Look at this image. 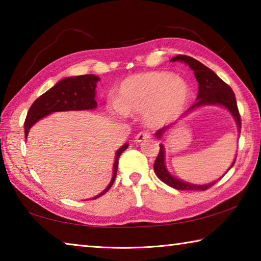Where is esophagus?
<instances>
[{
	"instance_id": "obj_1",
	"label": "esophagus",
	"mask_w": 261,
	"mask_h": 261,
	"mask_svg": "<svg viewBox=\"0 0 261 261\" xmlns=\"http://www.w3.org/2000/svg\"><path fill=\"white\" fill-rule=\"evenodd\" d=\"M148 138H151V134H149V132H147V131H141L136 136L135 139H136L137 143H141V141L146 140Z\"/></svg>"
}]
</instances>
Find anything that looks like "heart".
Instances as JSON below:
<instances>
[{"mask_svg":"<svg viewBox=\"0 0 261 261\" xmlns=\"http://www.w3.org/2000/svg\"><path fill=\"white\" fill-rule=\"evenodd\" d=\"M189 85L167 71L136 73L125 78L117 90V100L108 105L115 115L143 114L149 126L168 124L183 113L189 101Z\"/></svg>","mask_w":261,"mask_h":261,"instance_id":"heart-1","label":"heart"}]
</instances>
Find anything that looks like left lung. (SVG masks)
<instances>
[{"label": "left lung", "instance_id": "left-lung-1", "mask_svg": "<svg viewBox=\"0 0 261 261\" xmlns=\"http://www.w3.org/2000/svg\"><path fill=\"white\" fill-rule=\"evenodd\" d=\"M171 62H182L189 65V68L194 72V77H196L198 82V95H197V102L191 106L184 115H189L190 113L194 112L196 109H199L206 106H220L229 112L235 120L237 125L238 134L241 131V116L238 113L236 98L233 94L230 86H228L222 79L216 76L214 71H212L199 61L194 60L193 57H190L187 55H177L170 60ZM171 129V125H168L162 127V129L158 130L155 132V137L160 140H165V137L168 134V131ZM236 161V158L233 159L232 163L229 167L227 171L230 170V168L233 166ZM226 171V173H227ZM154 173L158 176V178L162 180L163 183L169 185L170 188H174L176 190H196V191H205L211 187L218 182L220 179L213 180V182L207 184H193L190 182H185V180L176 177L173 174L169 173L166 166V148L165 145L162 143L160 144V152L156 158L155 162H154ZM223 176V175H222Z\"/></svg>", "mask_w": 261, "mask_h": 261}]
</instances>
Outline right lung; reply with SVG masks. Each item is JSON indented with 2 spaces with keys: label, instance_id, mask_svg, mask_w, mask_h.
I'll return each mask as SVG.
<instances>
[{
  "label": "right lung",
  "instance_id": "right-lung-1",
  "mask_svg": "<svg viewBox=\"0 0 261 261\" xmlns=\"http://www.w3.org/2000/svg\"><path fill=\"white\" fill-rule=\"evenodd\" d=\"M100 78L95 74H82V76L65 77L57 82L50 90L34 101L25 120V138H28L30 129L41 118L56 112H70V110H93L98 105L95 101L96 84ZM129 145L124 144L115 153L113 166V176L109 184L102 192L96 194L92 199H96L112 188L116 177L118 158Z\"/></svg>",
  "mask_w": 261,
  "mask_h": 261
}]
</instances>
